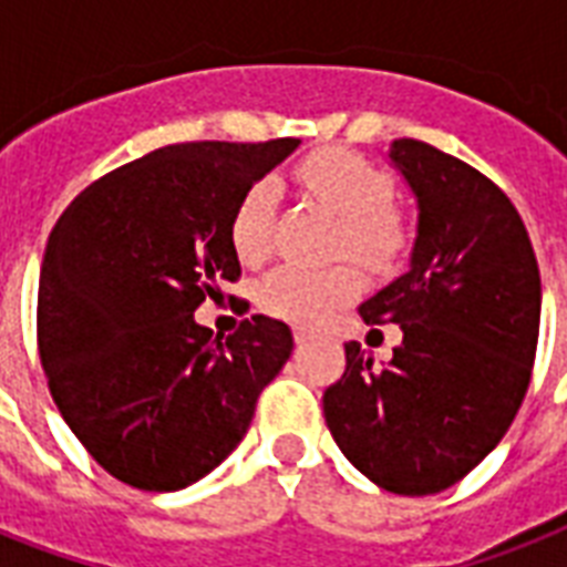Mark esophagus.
<instances>
[{
	"label": "esophagus",
	"instance_id": "esophagus-1",
	"mask_svg": "<svg viewBox=\"0 0 567 567\" xmlns=\"http://www.w3.org/2000/svg\"><path fill=\"white\" fill-rule=\"evenodd\" d=\"M309 329H302V327H293V341H297V344H309Z\"/></svg>",
	"mask_w": 567,
	"mask_h": 567
}]
</instances>
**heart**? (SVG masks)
<instances>
[{
    "label": "heart",
    "mask_w": 567,
    "mask_h": 567,
    "mask_svg": "<svg viewBox=\"0 0 567 567\" xmlns=\"http://www.w3.org/2000/svg\"><path fill=\"white\" fill-rule=\"evenodd\" d=\"M297 182L341 220L338 252L368 267H388L405 249V223L391 208L394 185L385 171L350 150H320L297 167ZM276 185L256 182L231 217V247L244 265H256L270 249ZM359 291L353 267L282 265L258 285V306L276 318L311 323Z\"/></svg>",
    "instance_id": "heart-1"
}]
</instances>
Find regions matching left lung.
Wrapping results in <instances>:
<instances>
[{
    "label": "left lung",
    "mask_w": 567,
    "mask_h": 567,
    "mask_svg": "<svg viewBox=\"0 0 567 567\" xmlns=\"http://www.w3.org/2000/svg\"><path fill=\"white\" fill-rule=\"evenodd\" d=\"M388 162L417 203L409 270L359 306L396 323L394 359L344 344L323 394L332 439L371 483L423 497L492 453L527 394L542 279L520 214L492 179L435 146L400 137Z\"/></svg>",
    "instance_id": "8db88e82"
}]
</instances>
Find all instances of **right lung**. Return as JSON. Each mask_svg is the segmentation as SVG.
Segmentation results:
<instances>
[{
  "instance_id": "1",
  "label": "right lung",
  "mask_w": 567,
  "mask_h": 567,
  "mask_svg": "<svg viewBox=\"0 0 567 567\" xmlns=\"http://www.w3.org/2000/svg\"><path fill=\"white\" fill-rule=\"evenodd\" d=\"M297 146H162L84 188L49 235L40 364L66 426L120 483L179 492L212 474L291 359L282 320L252 315L223 341L194 311L240 276L231 217Z\"/></svg>"
}]
</instances>
